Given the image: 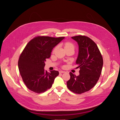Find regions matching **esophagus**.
Instances as JSON below:
<instances>
[{
  "mask_svg": "<svg viewBox=\"0 0 120 120\" xmlns=\"http://www.w3.org/2000/svg\"><path fill=\"white\" fill-rule=\"evenodd\" d=\"M65 73V72L64 71H62V70L59 71V73Z\"/></svg>",
  "mask_w": 120,
  "mask_h": 120,
  "instance_id": "esophagus-1",
  "label": "esophagus"
}]
</instances>
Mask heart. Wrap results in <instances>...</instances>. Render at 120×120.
<instances>
[{
  "label": "heart",
  "mask_w": 120,
  "mask_h": 120,
  "mask_svg": "<svg viewBox=\"0 0 120 120\" xmlns=\"http://www.w3.org/2000/svg\"><path fill=\"white\" fill-rule=\"evenodd\" d=\"M64 47L65 49H69V48H72L74 49L75 48V46L74 45L70 42H66L64 44ZM57 49V46L55 47V48L53 50V52H55V51Z\"/></svg>",
  "instance_id": "1"
}]
</instances>
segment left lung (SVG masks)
I'll return each mask as SVG.
<instances>
[{
	"instance_id": "left-lung-1",
	"label": "left lung",
	"mask_w": 120,
	"mask_h": 120,
	"mask_svg": "<svg viewBox=\"0 0 120 120\" xmlns=\"http://www.w3.org/2000/svg\"><path fill=\"white\" fill-rule=\"evenodd\" d=\"M72 38L79 46L76 64L80 68V74L76 76L70 72L67 86L73 93L81 94L89 91L96 84L101 74L103 59L97 45L89 38L79 35Z\"/></svg>"
}]
</instances>
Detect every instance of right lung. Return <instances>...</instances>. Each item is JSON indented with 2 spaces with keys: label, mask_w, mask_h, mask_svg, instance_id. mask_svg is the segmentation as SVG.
I'll return each mask as SVG.
<instances>
[{
  "label": "right lung",
  "mask_w": 120,
  "mask_h": 120,
  "mask_svg": "<svg viewBox=\"0 0 120 120\" xmlns=\"http://www.w3.org/2000/svg\"><path fill=\"white\" fill-rule=\"evenodd\" d=\"M64 38L38 36L26 46L20 56L18 66L24 82L31 91L40 94L52 86L59 72L45 71V62L50 58L53 48Z\"/></svg>",
  "instance_id": "add662e5"
}]
</instances>
